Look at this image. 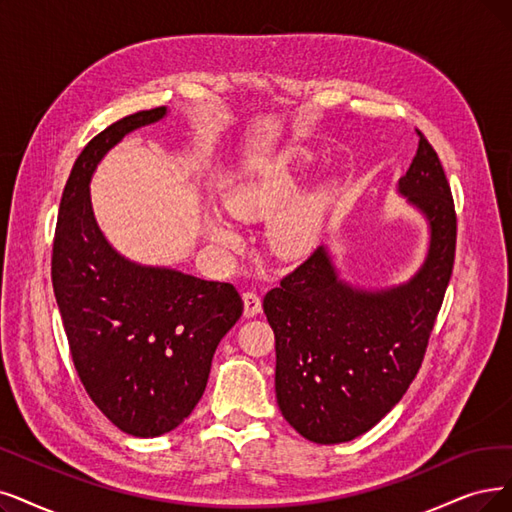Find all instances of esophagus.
<instances>
[{
  "instance_id": "esophagus-1",
  "label": "esophagus",
  "mask_w": 512,
  "mask_h": 512,
  "mask_svg": "<svg viewBox=\"0 0 512 512\" xmlns=\"http://www.w3.org/2000/svg\"><path fill=\"white\" fill-rule=\"evenodd\" d=\"M262 311V300L256 292H243V315L254 317Z\"/></svg>"
}]
</instances>
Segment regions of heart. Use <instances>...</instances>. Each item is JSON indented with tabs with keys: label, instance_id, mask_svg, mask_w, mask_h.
<instances>
[{
	"label": "heart",
	"instance_id": "obj_1",
	"mask_svg": "<svg viewBox=\"0 0 512 512\" xmlns=\"http://www.w3.org/2000/svg\"><path fill=\"white\" fill-rule=\"evenodd\" d=\"M306 159L309 157L302 151H288L252 172L237 176L222 189L220 203L224 212L241 222L269 220L298 195V178ZM325 203V195H311L277 216L267 235L273 254L279 258H300L309 254L317 239ZM208 233L214 243L224 248L237 243L235 231L218 218L210 220Z\"/></svg>",
	"mask_w": 512,
	"mask_h": 512
}]
</instances>
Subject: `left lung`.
<instances>
[{
	"instance_id": "8db88e82",
	"label": "left lung",
	"mask_w": 512,
	"mask_h": 512,
	"mask_svg": "<svg viewBox=\"0 0 512 512\" xmlns=\"http://www.w3.org/2000/svg\"><path fill=\"white\" fill-rule=\"evenodd\" d=\"M420 136L399 191L426 214L431 250L395 290L363 292L338 281L317 248L264 296L275 334V391L283 418L313 443L370 431L416 378L456 258V208L437 151Z\"/></svg>"
}]
</instances>
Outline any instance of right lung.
Here are the masks:
<instances>
[{
    "instance_id": "right-lung-1",
    "label": "right lung",
    "mask_w": 512,
    "mask_h": 512,
    "mask_svg": "<svg viewBox=\"0 0 512 512\" xmlns=\"http://www.w3.org/2000/svg\"><path fill=\"white\" fill-rule=\"evenodd\" d=\"M166 107L138 111L96 134L75 159L58 208L52 285L77 376L98 410L134 437L185 420L206 391L218 342L243 313L233 283L138 267L102 237L90 206L96 163Z\"/></svg>"
}]
</instances>
